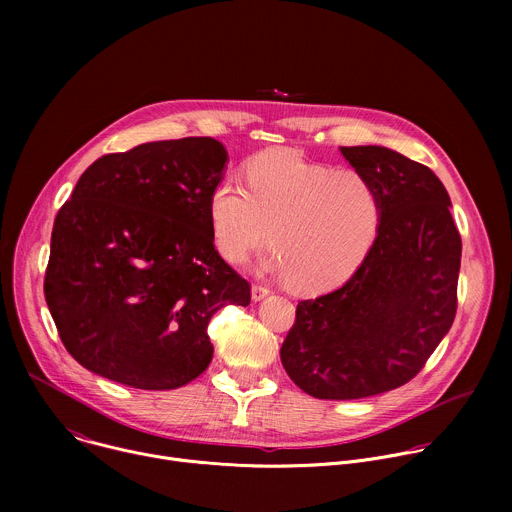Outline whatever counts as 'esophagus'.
<instances>
[{
	"label": "esophagus",
	"instance_id": "esophagus-1",
	"mask_svg": "<svg viewBox=\"0 0 512 512\" xmlns=\"http://www.w3.org/2000/svg\"><path fill=\"white\" fill-rule=\"evenodd\" d=\"M269 296V289L267 287H263V285H253L251 287V298H253V302H261V300H265Z\"/></svg>",
	"mask_w": 512,
	"mask_h": 512
}]
</instances>
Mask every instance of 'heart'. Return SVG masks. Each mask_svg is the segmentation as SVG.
<instances>
[{"mask_svg": "<svg viewBox=\"0 0 512 512\" xmlns=\"http://www.w3.org/2000/svg\"><path fill=\"white\" fill-rule=\"evenodd\" d=\"M245 176L247 188L227 178L208 198L214 243L227 261H243L267 237L271 247L259 269L316 294L344 281L367 257L381 218L367 176L283 150L253 158Z\"/></svg>", "mask_w": 512, "mask_h": 512, "instance_id": "1", "label": "heart"}]
</instances>
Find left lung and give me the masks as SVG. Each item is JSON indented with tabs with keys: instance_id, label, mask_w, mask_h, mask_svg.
Instances as JSON below:
<instances>
[{
	"instance_id": "obj_1",
	"label": "left lung",
	"mask_w": 512,
	"mask_h": 512,
	"mask_svg": "<svg viewBox=\"0 0 512 512\" xmlns=\"http://www.w3.org/2000/svg\"><path fill=\"white\" fill-rule=\"evenodd\" d=\"M340 152L379 194L377 239L342 287L298 304L281 362L304 393L346 401L409 383L450 332L462 239L427 166L383 145Z\"/></svg>"
}]
</instances>
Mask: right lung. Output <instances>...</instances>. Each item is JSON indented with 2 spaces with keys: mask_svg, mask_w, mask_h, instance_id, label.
I'll use <instances>...</instances> for the list:
<instances>
[{
  "mask_svg": "<svg viewBox=\"0 0 512 512\" xmlns=\"http://www.w3.org/2000/svg\"><path fill=\"white\" fill-rule=\"evenodd\" d=\"M227 162L221 141L184 137L103 156L79 178L56 214L44 296L87 371L145 391L206 371L212 314L251 302L208 216Z\"/></svg>",
  "mask_w": 512,
  "mask_h": 512,
  "instance_id": "add662e5",
  "label": "right lung"
}]
</instances>
